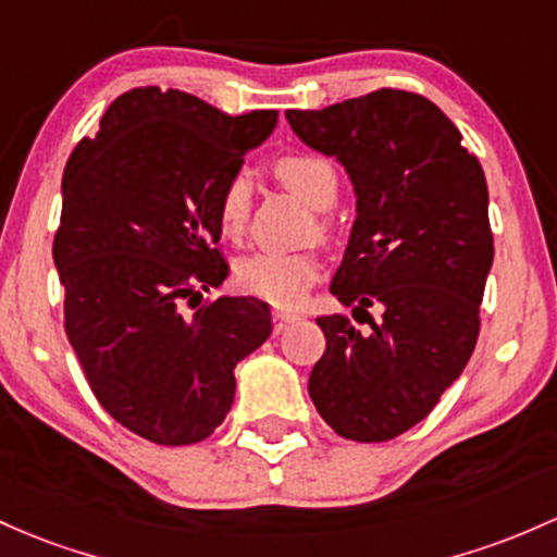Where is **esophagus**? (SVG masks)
<instances>
[{
  "mask_svg": "<svg viewBox=\"0 0 557 557\" xmlns=\"http://www.w3.org/2000/svg\"><path fill=\"white\" fill-rule=\"evenodd\" d=\"M295 321H297L295 313H286V310H273V332L276 334L284 332L289 324H295Z\"/></svg>",
  "mask_w": 557,
  "mask_h": 557,
  "instance_id": "1",
  "label": "esophagus"
}]
</instances>
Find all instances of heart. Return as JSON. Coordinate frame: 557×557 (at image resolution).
Wrapping results in <instances>:
<instances>
[{
  "label": "heart",
  "instance_id": "obj_1",
  "mask_svg": "<svg viewBox=\"0 0 557 557\" xmlns=\"http://www.w3.org/2000/svg\"><path fill=\"white\" fill-rule=\"evenodd\" d=\"M273 172L284 188L310 209L324 212L337 201L339 177L334 164L319 153H286L276 159ZM252 212V183L247 172H236L223 183L218 194V225L225 236L238 238L247 228ZM324 231V228H321ZM319 278V260L313 252H252L236 262L233 284L244 295L276 305L295 308L305 300L310 286Z\"/></svg>",
  "mask_w": 557,
  "mask_h": 557
}]
</instances>
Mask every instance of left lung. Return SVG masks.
Returning a JSON list of instances; mask_svg holds the SVG:
<instances>
[{
  "instance_id": "obj_1",
  "label": "left lung",
  "mask_w": 557,
  "mask_h": 557,
  "mask_svg": "<svg viewBox=\"0 0 557 557\" xmlns=\"http://www.w3.org/2000/svg\"><path fill=\"white\" fill-rule=\"evenodd\" d=\"M305 146L334 157L356 188L332 295L367 315H321L326 350L308 393L337 435L380 444L414 428L468 367L494 260L481 161L435 103L376 89L321 111H286ZM369 307L383 315L372 320Z\"/></svg>"
}]
</instances>
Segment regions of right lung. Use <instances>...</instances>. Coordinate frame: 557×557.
Returning <instances> with one entry per match:
<instances>
[{"mask_svg": "<svg viewBox=\"0 0 557 557\" xmlns=\"http://www.w3.org/2000/svg\"><path fill=\"white\" fill-rule=\"evenodd\" d=\"M276 122L278 111L228 116L181 89L135 87L65 161L52 244L65 334L98 404L153 444L205 441L231 411L236 363L271 337L255 297L190 315L183 305L228 276L218 194Z\"/></svg>", "mask_w": 557, "mask_h": 557, "instance_id": "add662e5", "label": "right lung"}]
</instances>
